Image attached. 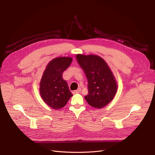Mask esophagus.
I'll list each match as a JSON object with an SVG mask.
<instances>
[{
    "label": "esophagus",
    "instance_id": "34e87169",
    "mask_svg": "<svg viewBox=\"0 0 155 155\" xmlns=\"http://www.w3.org/2000/svg\"><path fill=\"white\" fill-rule=\"evenodd\" d=\"M80 91H81V88H78V89H77V90H76V91H74L73 93L74 94H76V93L79 92Z\"/></svg>",
    "mask_w": 155,
    "mask_h": 155
}]
</instances>
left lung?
Returning <instances> with one entry per match:
<instances>
[{"mask_svg": "<svg viewBox=\"0 0 155 155\" xmlns=\"http://www.w3.org/2000/svg\"><path fill=\"white\" fill-rule=\"evenodd\" d=\"M76 59L87 78L88 94L85 98L88 104L97 109L109 104L116 94L117 85L107 64L94 55L78 54Z\"/></svg>", "mask_w": 155, "mask_h": 155, "instance_id": "1", "label": "left lung"}]
</instances>
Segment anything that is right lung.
Listing matches in <instances>:
<instances>
[{
	"mask_svg": "<svg viewBox=\"0 0 155 155\" xmlns=\"http://www.w3.org/2000/svg\"><path fill=\"white\" fill-rule=\"evenodd\" d=\"M71 58H55L48 63L40 82V94L44 101L54 109H61L72 94L62 75L72 63Z\"/></svg>",
	"mask_w": 155,
	"mask_h": 155,
	"instance_id": "add662e5",
	"label": "right lung"
}]
</instances>
